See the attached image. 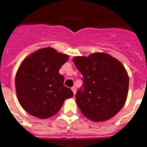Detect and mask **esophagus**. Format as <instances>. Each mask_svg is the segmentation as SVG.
<instances>
[{
	"mask_svg": "<svg viewBox=\"0 0 147 147\" xmlns=\"http://www.w3.org/2000/svg\"><path fill=\"white\" fill-rule=\"evenodd\" d=\"M71 90H72V92H73L74 95H75V94H76V87H72V88H71Z\"/></svg>",
	"mask_w": 147,
	"mask_h": 147,
	"instance_id": "obj_1",
	"label": "esophagus"
}]
</instances>
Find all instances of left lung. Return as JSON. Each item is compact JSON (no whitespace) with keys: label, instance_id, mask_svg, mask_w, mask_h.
Listing matches in <instances>:
<instances>
[{"label":"left lung","instance_id":"left-lung-1","mask_svg":"<svg viewBox=\"0 0 147 147\" xmlns=\"http://www.w3.org/2000/svg\"><path fill=\"white\" fill-rule=\"evenodd\" d=\"M73 62L83 76L84 88L77 91L76 102L82 114L93 121H104L125 105L129 78L120 61L106 53L76 57Z\"/></svg>","mask_w":147,"mask_h":147}]
</instances>
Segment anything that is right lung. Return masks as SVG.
<instances>
[{"instance_id": "add662e5", "label": "right lung", "mask_w": 147, "mask_h": 147, "mask_svg": "<svg viewBox=\"0 0 147 147\" xmlns=\"http://www.w3.org/2000/svg\"><path fill=\"white\" fill-rule=\"evenodd\" d=\"M69 56L52 47L39 49L24 59L16 71V92L22 108L40 119L56 115L73 92L59 73Z\"/></svg>"}]
</instances>
